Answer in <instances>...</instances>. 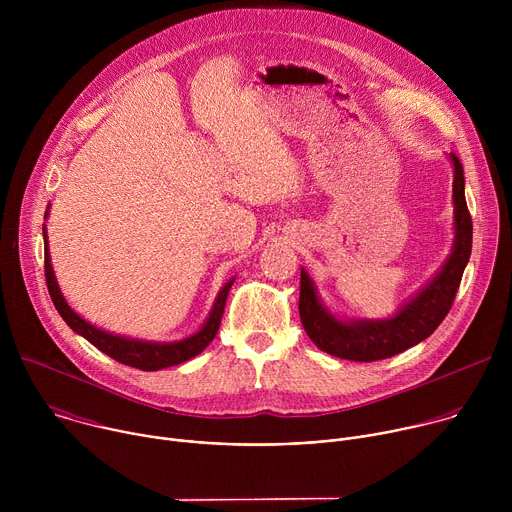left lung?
I'll return each mask as SVG.
<instances>
[{
    "label": "left lung",
    "instance_id": "8db88e82",
    "mask_svg": "<svg viewBox=\"0 0 512 512\" xmlns=\"http://www.w3.org/2000/svg\"><path fill=\"white\" fill-rule=\"evenodd\" d=\"M448 160L454 168L452 253L440 271L393 316L383 320H350L336 316L324 306L314 279L302 267L300 318L306 334L320 350L356 362L389 358L431 336L448 316L472 253V218L464 196V168L456 154H450Z\"/></svg>",
    "mask_w": 512,
    "mask_h": 512
}]
</instances>
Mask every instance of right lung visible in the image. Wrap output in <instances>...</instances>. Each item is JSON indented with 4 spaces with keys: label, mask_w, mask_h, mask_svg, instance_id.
<instances>
[{
    "label": "right lung",
    "mask_w": 512,
    "mask_h": 512,
    "mask_svg": "<svg viewBox=\"0 0 512 512\" xmlns=\"http://www.w3.org/2000/svg\"><path fill=\"white\" fill-rule=\"evenodd\" d=\"M48 210L44 218H48ZM44 233V273H46V285L50 291V298L54 302V308L58 310V314L62 316V320L75 330L79 336L87 338L93 346H97L101 352H105L107 356L115 358L117 362L127 364V367H135L139 371H160V369H168L174 367V364L186 362L190 358H194L196 354H200L216 336L218 326H221V318L225 312V304H227V296L229 289L235 281L229 279L221 291H218L214 304L208 312V318L204 320V324L190 336L182 338V340H174V342H154V340H139V338H129V336H121V334H113L107 332L103 328H97L95 324L87 322L83 316H79L75 310L68 306V302L64 300L62 291L58 287L52 263H50V251H48V233H46V225L42 229Z\"/></svg>",
    "instance_id": "right-lung-1"
}]
</instances>
